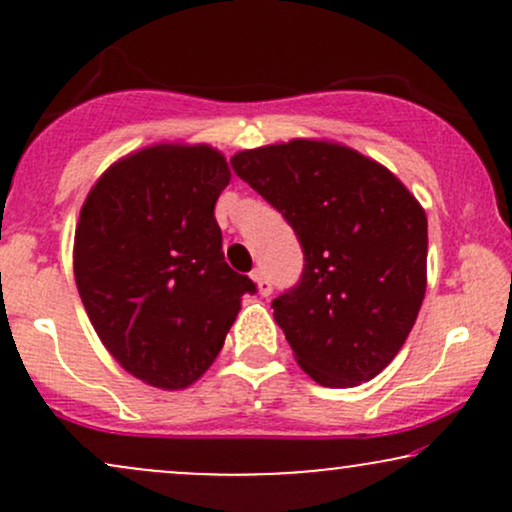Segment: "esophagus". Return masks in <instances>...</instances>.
Wrapping results in <instances>:
<instances>
[{"instance_id":"esophagus-1","label":"esophagus","mask_w":512,"mask_h":512,"mask_svg":"<svg viewBox=\"0 0 512 512\" xmlns=\"http://www.w3.org/2000/svg\"><path fill=\"white\" fill-rule=\"evenodd\" d=\"M252 279H255L260 296H269V293H272V281H269L267 276H264L262 269H255V272H252Z\"/></svg>"}]
</instances>
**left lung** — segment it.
I'll use <instances>...</instances> for the list:
<instances>
[{
	"mask_svg": "<svg viewBox=\"0 0 512 512\" xmlns=\"http://www.w3.org/2000/svg\"><path fill=\"white\" fill-rule=\"evenodd\" d=\"M238 178L289 221L301 281L274 320L315 383H368L407 342L426 293V211L385 166L349 146L293 139L238 151Z\"/></svg>",
	"mask_w": 512,
	"mask_h": 512,
	"instance_id": "8db88e82",
	"label": "left lung"
}]
</instances>
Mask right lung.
Masks as SVG:
<instances>
[{"label": "right lung", "mask_w": 512, "mask_h": 512, "mask_svg": "<svg viewBox=\"0 0 512 512\" xmlns=\"http://www.w3.org/2000/svg\"><path fill=\"white\" fill-rule=\"evenodd\" d=\"M231 180L207 144H156L113 163L81 207L74 279L127 373L161 390L204 375L257 286L223 260L214 204Z\"/></svg>", "instance_id": "add662e5"}]
</instances>
